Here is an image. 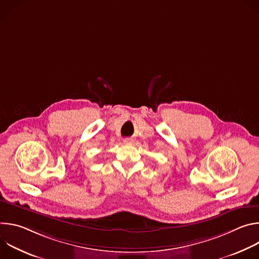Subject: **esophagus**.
<instances>
[{
    "label": "esophagus",
    "instance_id": "esophagus-1",
    "mask_svg": "<svg viewBox=\"0 0 259 259\" xmlns=\"http://www.w3.org/2000/svg\"><path fill=\"white\" fill-rule=\"evenodd\" d=\"M134 141H133V139H131V138H126V139H124V143L125 144H132Z\"/></svg>",
    "mask_w": 259,
    "mask_h": 259
}]
</instances>
